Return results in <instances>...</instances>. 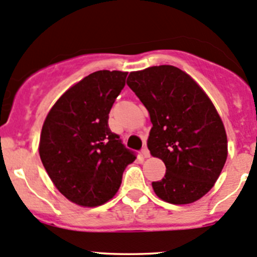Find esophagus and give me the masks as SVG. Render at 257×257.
<instances>
[{
    "label": "esophagus",
    "instance_id": "obj_1",
    "mask_svg": "<svg viewBox=\"0 0 257 257\" xmlns=\"http://www.w3.org/2000/svg\"><path fill=\"white\" fill-rule=\"evenodd\" d=\"M142 156L144 157V159H148V157H150V151L148 150V148L142 149Z\"/></svg>",
    "mask_w": 257,
    "mask_h": 257
}]
</instances>
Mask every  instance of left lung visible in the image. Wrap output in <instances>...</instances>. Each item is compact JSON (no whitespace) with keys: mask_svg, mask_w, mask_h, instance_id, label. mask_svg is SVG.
I'll return each instance as SVG.
<instances>
[{"mask_svg":"<svg viewBox=\"0 0 257 257\" xmlns=\"http://www.w3.org/2000/svg\"><path fill=\"white\" fill-rule=\"evenodd\" d=\"M126 84L150 113L149 150L166 165L165 177L152 182L154 191L174 205L199 200L227 160V135L213 103L190 75L173 66L132 72Z\"/></svg>","mask_w":257,"mask_h":257,"instance_id":"1","label":"left lung"}]
</instances>
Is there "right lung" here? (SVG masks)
Masks as SVG:
<instances>
[{
  "instance_id": "add662e5",
  "label": "right lung",
  "mask_w": 257,
  "mask_h": 257,
  "mask_svg": "<svg viewBox=\"0 0 257 257\" xmlns=\"http://www.w3.org/2000/svg\"><path fill=\"white\" fill-rule=\"evenodd\" d=\"M126 74L91 73L58 98L42 125V165L56 188L80 206H98L113 197L124 170L137 159L108 126Z\"/></svg>"
}]
</instances>
